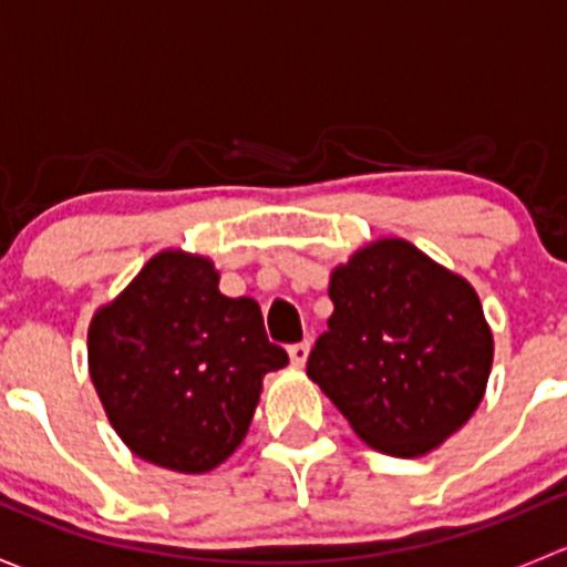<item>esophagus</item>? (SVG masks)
Returning a JSON list of instances; mask_svg holds the SVG:
<instances>
[{"mask_svg":"<svg viewBox=\"0 0 567 567\" xmlns=\"http://www.w3.org/2000/svg\"><path fill=\"white\" fill-rule=\"evenodd\" d=\"M288 353H290V362H293L296 368H305L307 357H310V342H307V340L293 342V346L288 348Z\"/></svg>","mask_w":567,"mask_h":567,"instance_id":"obj_1","label":"esophagus"}]
</instances>
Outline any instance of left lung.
<instances>
[{
  "mask_svg": "<svg viewBox=\"0 0 567 567\" xmlns=\"http://www.w3.org/2000/svg\"><path fill=\"white\" fill-rule=\"evenodd\" d=\"M334 312L307 375L370 447L431 453L474 414L494 340L477 293L414 244L384 238L334 268Z\"/></svg>",
  "mask_w": 567,
  "mask_h": 567,
  "instance_id": "obj_1",
  "label": "left lung"
}]
</instances>
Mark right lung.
Listing matches in <instances>:
<instances>
[{
  "instance_id": "obj_1",
  "label": "right lung",
  "mask_w": 567,
  "mask_h": 567,
  "mask_svg": "<svg viewBox=\"0 0 567 567\" xmlns=\"http://www.w3.org/2000/svg\"><path fill=\"white\" fill-rule=\"evenodd\" d=\"M90 379L128 450L203 474L244 442L262 375L288 364L255 299L219 293L205 257L162 251L95 312Z\"/></svg>"
}]
</instances>
